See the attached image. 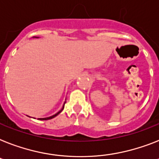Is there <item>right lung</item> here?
Instances as JSON below:
<instances>
[{"instance_id":"obj_1","label":"right lung","mask_w":159,"mask_h":159,"mask_svg":"<svg viewBox=\"0 0 159 159\" xmlns=\"http://www.w3.org/2000/svg\"><path fill=\"white\" fill-rule=\"evenodd\" d=\"M65 103H66V102H65ZM63 108H64V106H63V107H62V109H61V111H58V112H57V114H55V115H52V116H50V117H48V118H42V119H40V120H48V119H53V118L56 117V116H57V115H59V114H60V113L61 112V111H62V110H63Z\"/></svg>"}]
</instances>
